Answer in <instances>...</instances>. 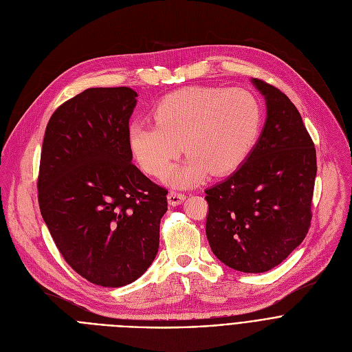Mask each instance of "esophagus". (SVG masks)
Wrapping results in <instances>:
<instances>
[{"label": "esophagus", "instance_id": "1", "mask_svg": "<svg viewBox=\"0 0 352 352\" xmlns=\"http://www.w3.org/2000/svg\"><path fill=\"white\" fill-rule=\"evenodd\" d=\"M167 199H168V204L171 206H178L181 205L184 200L186 199V196L181 192H177V190H171L168 195H167Z\"/></svg>", "mask_w": 352, "mask_h": 352}]
</instances>
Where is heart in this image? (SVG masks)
Segmentation results:
<instances>
[{"mask_svg":"<svg viewBox=\"0 0 352 352\" xmlns=\"http://www.w3.org/2000/svg\"><path fill=\"white\" fill-rule=\"evenodd\" d=\"M153 124L128 126L131 155L140 168L163 177L184 152L182 166L170 174L177 186L236 170L252 150L262 124L259 100L243 89L185 87L167 94L152 110Z\"/></svg>","mask_w":352,"mask_h":352,"instance_id":"1","label":"heart"}]
</instances>
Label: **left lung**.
<instances>
[{"mask_svg":"<svg viewBox=\"0 0 352 352\" xmlns=\"http://www.w3.org/2000/svg\"><path fill=\"white\" fill-rule=\"evenodd\" d=\"M266 100V122L239 168L206 189V235L228 267L263 273L304 241L312 220L316 150L300 114L273 85L252 79Z\"/></svg>","mask_w":352,"mask_h":352,"instance_id":"8db88e82","label":"left lung"}]
</instances>
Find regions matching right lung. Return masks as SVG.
Masks as SVG:
<instances>
[{
	"label": "right lung",
	"mask_w": 352,
	"mask_h": 352,
	"mask_svg": "<svg viewBox=\"0 0 352 352\" xmlns=\"http://www.w3.org/2000/svg\"><path fill=\"white\" fill-rule=\"evenodd\" d=\"M138 93L90 87L50 118L37 179L38 206L60 254L87 281L122 287L155 261L166 188L135 164L126 131Z\"/></svg>",
	"instance_id": "obj_1"
}]
</instances>
